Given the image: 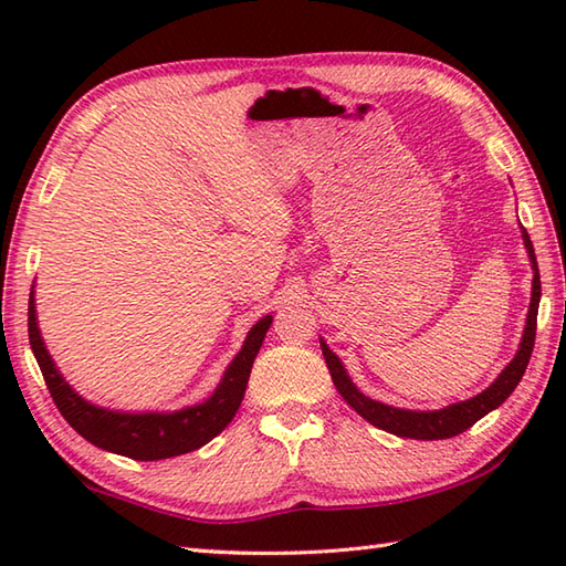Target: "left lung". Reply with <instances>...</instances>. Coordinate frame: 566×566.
Instances as JSON below:
<instances>
[{"mask_svg":"<svg viewBox=\"0 0 566 566\" xmlns=\"http://www.w3.org/2000/svg\"><path fill=\"white\" fill-rule=\"evenodd\" d=\"M523 240H525L527 258H531L533 270H535L531 311H527V318H525L523 340H521L518 353H515V357L506 365V369H503L496 377V381L491 384L489 389H484L482 394L472 396V399L452 403L448 408H440V411H406V408H394V406H387L381 401H375L355 387L353 379L347 377V371L338 359V355H335L331 347L321 340V350H323V357H326V365H328L335 389L340 391L343 399L350 403L355 411L367 420V423L387 430V432H391V436H399V438L444 440V438L460 436V432H464L467 428H472L479 418H484L489 411H494V408H499L503 401L509 399L513 389L518 387V381L523 379L527 363H531L533 345H535V328H537V306H539V294H543L535 250H533L531 235H527L525 228H523Z\"/></svg>","mask_w":566,"mask_h":566,"instance_id":"8db88e82","label":"left lung"}]
</instances>
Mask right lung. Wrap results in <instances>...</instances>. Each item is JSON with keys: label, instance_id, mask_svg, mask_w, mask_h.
Wrapping results in <instances>:
<instances>
[{"label": "right lung", "instance_id": "1", "mask_svg": "<svg viewBox=\"0 0 566 566\" xmlns=\"http://www.w3.org/2000/svg\"><path fill=\"white\" fill-rule=\"evenodd\" d=\"M270 326L272 316H264L250 328L240 353L228 365L221 384L203 403L187 406L182 411L172 413H126L84 401L63 379L41 338L39 321H35L33 292L29 298L31 350L43 371L45 387L51 391L57 411L63 413V418L84 440H90L106 452H116L143 462L195 452L231 423L245 396L252 363H255Z\"/></svg>", "mask_w": 566, "mask_h": 566}]
</instances>
